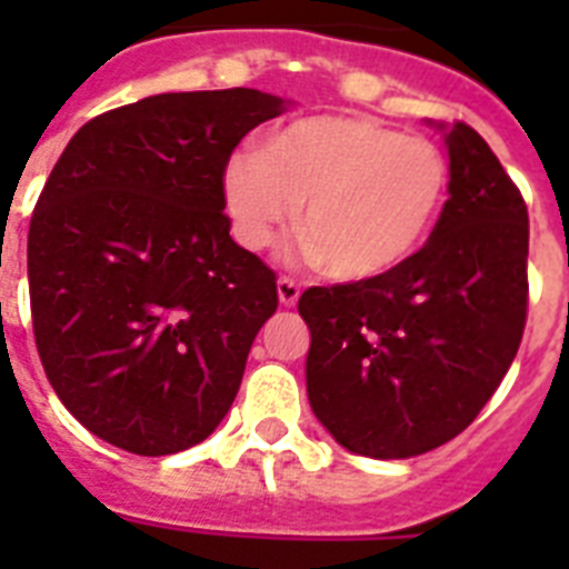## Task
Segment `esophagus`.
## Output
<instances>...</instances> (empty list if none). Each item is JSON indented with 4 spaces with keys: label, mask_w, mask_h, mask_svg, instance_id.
<instances>
[{
    "label": "esophagus",
    "mask_w": 569,
    "mask_h": 569,
    "mask_svg": "<svg viewBox=\"0 0 569 569\" xmlns=\"http://www.w3.org/2000/svg\"><path fill=\"white\" fill-rule=\"evenodd\" d=\"M277 298H280L283 307H295L298 298H301V286L295 283V280H289V277H280V280H277Z\"/></svg>",
    "instance_id": "esophagus-1"
}]
</instances>
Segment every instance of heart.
Wrapping results in <instances>:
<instances>
[{"mask_svg":"<svg viewBox=\"0 0 569 569\" xmlns=\"http://www.w3.org/2000/svg\"><path fill=\"white\" fill-rule=\"evenodd\" d=\"M446 197L440 147L351 114L289 120L266 150L241 147L223 168V209L244 248H271L303 203V259L342 283L407 266L431 239Z\"/></svg>","mask_w":569,"mask_h":569,"instance_id":"b5f03b06","label":"heart"}]
</instances>
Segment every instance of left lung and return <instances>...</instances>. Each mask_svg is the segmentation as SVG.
I'll return each mask as SVG.
<instances>
[{
    "mask_svg": "<svg viewBox=\"0 0 569 569\" xmlns=\"http://www.w3.org/2000/svg\"><path fill=\"white\" fill-rule=\"evenodd\" d=\"M449 147V200L431 239L378 280L312 286L307 396L342 449L398 460L467 428L511 369L529 307V212L467 123Z\"/></svg>",
    "mask_w": 569,
    "mask_h": 569,
    "instance_id": "obj_1",
    "label": "left lung"
}]
</instances>
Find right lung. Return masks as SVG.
<instances>
[{
  "mask_svg": "<svg viewBox=\"0 0 569 569\" xmlns=\"http://www.w3.org/2000/svg\"><path fill=\"white\" fill-rule=\"evenodd\" d=\"M283 111L253 88L156 93L88 120L49 173L29 227L34 342L100 440L159 458L230 410L277 277L232 241L223 168Z\"/></svg>",
  "mask_w": 569,
  "mask_h": 569,
  "instance_id": "right-lung-1",
  "label": "right lung"
}]
</instances>
